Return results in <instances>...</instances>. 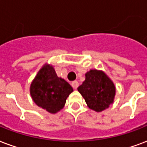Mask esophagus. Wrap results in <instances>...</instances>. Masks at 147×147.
I'll return each mask as SVG.
<instances>
[{"mask_svg":"<svg viewBox=\"0 0 147 147\" xmlns=\"http://www.w3.org/2000/svg\"><path fill=\"white\" fill-rule=\"evenodd\" d=\"M71 86L73 87V88L76 89L78 87V82L77 81H74L71 82Z\"/></svg>","mask_w":147,"mask_h":147,"instance_id":"34e87169","label":"esophagus"}]
</instances>
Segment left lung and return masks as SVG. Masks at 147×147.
Segmentation results:
<instances>
[{"instance_id":"left-lung-1","label":"left lung","mask_w":147,"mask_h":147,"mask_svg":"<svg viewBox=\"0 0 147 147\" xmlns=\"http://www.w3.org/2000/svg\"><path fill=\"white\" fill-rule=\"evenodd\" d=\"M88 108L102 112L113 104L116 87L102 71L92 69L86 74V80L78 88Z\"/></svg>"}]
</instances>
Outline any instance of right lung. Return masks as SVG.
I'll list each match as a JSON object with an SVG mask.
<instances>
[{
  "instance_id": "1",
  "label": "right lung",
  "mask_w": 147,
  "mask_h": 147,
  "mask_svg": "<svg viewBox=\"0 0 147 147\" xmlns=\"http://www.w3.org/2000/svg\"><path fill=\"white\" fill-rule=\"evenodd\" d=\"M73 88L63 78L57 76L53 66L44 65L30 86V94L37 106L50 113L63 108Z\"/></svg>"
}]
</instances>
